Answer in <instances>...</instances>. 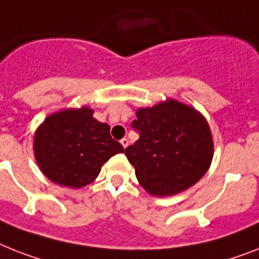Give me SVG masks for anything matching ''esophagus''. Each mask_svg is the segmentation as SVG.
<instances>
[{
  "instance_id": "34e87169",
  "label": "esophagus",
  "mask_w": 259,
  "mask_h": 259,
  "mask_svg": "<svg viewBox=\"0 0 259 259\" xmlns=\"http://www.w3.org/2000/svg\"><path fill=\"white\" fill-rule=\"evenodd\" d=\"M120 144L123 145V148H127V147H128V139H125V138L121 139Z\"/></svg>"
}]
</instances>
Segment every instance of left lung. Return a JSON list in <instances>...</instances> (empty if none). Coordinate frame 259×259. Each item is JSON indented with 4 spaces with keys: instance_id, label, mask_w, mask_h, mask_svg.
Wrapping results in <instances>:
<instances>
[{
    "instance_id": "left-lung-1",
    "label": "left lung",
    "mask_w": 259,
    "mask_h": 259,
    "mask_svg": "<svg viewBox=\"0 0 259 259\" xmlns=\"http://www.w3.org/2000/svg\"><path fill=\"white\" fill-rule=\"evenodd\" d=\"M132 128L140 135L125 148L139 184L152 196H172L197 183L210 166L213 139L198 111L175 99L139 108Z\"/></svg>"
}]
</instances>
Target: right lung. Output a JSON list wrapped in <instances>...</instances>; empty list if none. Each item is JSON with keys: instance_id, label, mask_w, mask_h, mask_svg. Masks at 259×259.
I'll return each mask as SVG.
<instances>
[{"instance_id": "obj_1", "label": "right lung", "mask_w": 259, "mask_h": 259, "mask_svg": "<svg viewBox=\"0 0 259 259\" xmlns=\"http://www.w3.org/2000/svg\"><path fill=\"white\" fill-rule=\"evenodd\" d=\"M89 107L68 108L50 115L34 136V156L44 175L68 188L89 185L106 161L123 153L120 143L111 138L110 125L93 116Z\"/></svg>"}]
</instances>
